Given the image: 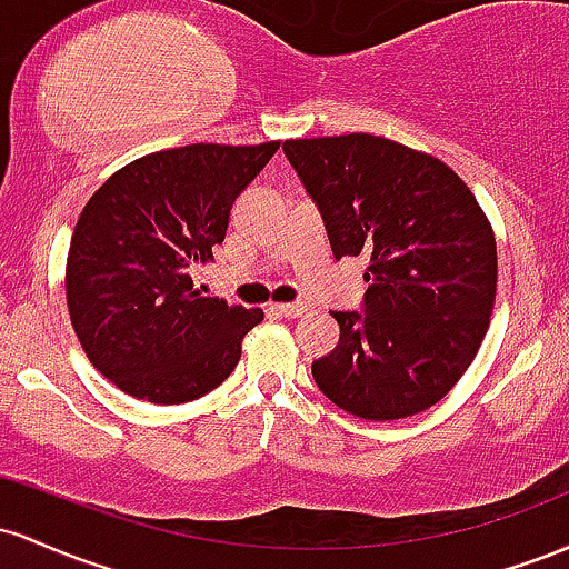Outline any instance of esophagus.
<instances>
[{
  "label": "esophagus",
  "instance_id": "34e87169",
  "mask_svg": "<svg viewBox=\"0 0 569 569\" xmlns=\"http://www.w3.org/2000/svg\"><path fill=\"white\" fill-rule=\"evenodd\" d=\"M271 311H273V315L284 317V319H296V317L306 315V311H309V306H306V303H273Z\"/></svg>",
  "mask_w": 569,
  "mask_h": 569
}]
</instances>
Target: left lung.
Masks as SVG:
<instances>
[{
    "label": "left lung",
    "mask_w": 569,
    "mask_h": 569,
    "mask_svg": "<svg viewBox=\"0 0 569 569\" xmlns=\"http://www.w3.org/2000/svg\"><path fill=\"white\" fill-rule=\"evenodd\" d=\"M284 156L336 258L368 254L360 311L311 362L325 398L370 422L436 406L487 336L497 244L476 196L438 158L370 133L290 139Z\"/></svg>",
    "instance_id": "left-lung-1"
}]
</instances>
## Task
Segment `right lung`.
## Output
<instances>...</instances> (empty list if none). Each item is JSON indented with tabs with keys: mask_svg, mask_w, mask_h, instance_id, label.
Returning a JSON list of instances; mask_svg holds the SVG:
<instances>
[{
	"mask_svg": "<svg viewBox=\"0 0 569 569\" xmlns=\"http://www.w3.org/2000/svg\"><path fill=\"white\" fill-rule=\"evenodd\" d=\"M279 142L188 144L139 158L101 184L74 226L67 303L88 360L150 403L220 387L260 309L201 296L196 266L222 244L233 201Z\"/></svg>",
	"mask_w": 569,
	"mask_h": 569,
	"instance_id": "obj_1",
	"label": "right lung"
}]
</instances>
